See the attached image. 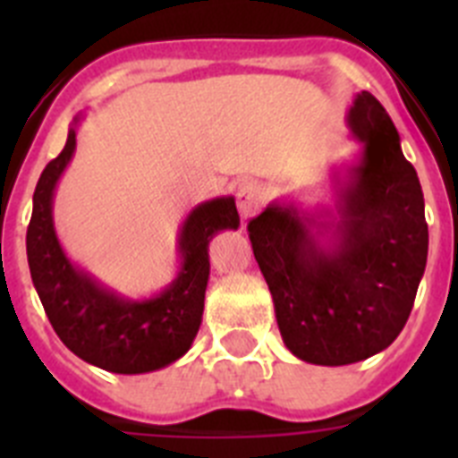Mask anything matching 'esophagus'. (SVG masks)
<instances>
[{"mask_svg": "<svg viewBox=\"0 0 458 458\" xmlns=\"http://www.w3.org/2000/svg\"><path fill=\"white\" fill-rule=\"evenodd\" d=\"M236 204L242 220H250V217L257 216L261 204H264V190H261V185H257L254 181H242L236 190Z\"/></svg>", "mask_w": 458, "mask_h": 458, "instance_id": "1", "label": "esophagus"}]
</instances>
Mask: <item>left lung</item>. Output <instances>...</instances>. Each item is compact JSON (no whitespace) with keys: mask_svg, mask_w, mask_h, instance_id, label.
<instances>
[{"mask_svg":"<svg viewBox=\"0 0 458 458\" xmlns=\"http://www.w3.org/2000/svg\"><path fill=\"white\" fill-rule=\"evenodd\" d=\"M349 128L362 156L339 183L337 216L275 201L248 225L282 339L311 365H353L387 349L411 317L427 266L422 185L390 114L362 91Z\"/></svg>","mask_w":458,"mask_h":458,"instance_id":"1","label":"left lung"}]
</instances>
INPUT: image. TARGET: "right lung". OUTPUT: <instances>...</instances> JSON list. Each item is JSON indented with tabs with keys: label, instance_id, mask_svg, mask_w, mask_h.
<instances>
[{
	"label": "right lung",
	"instance_id": "add662e5",
	"mask_svg": "<svg viewBox=\"0 0 458 458\" xmlns=\"http://www.w3.org/2000/svg\"><path fill=\"white\" fill-rule=\"evenodd\" d=\"M75 151V128L66 147L40 174L27 226V261L55 333L72 353L112 374H147L188 353L201 326L208 284V242L241 225L233 197L192 208L179 233L181 273L148 301H128L100 286L68 261L52 222L56 181Z\"/></svg>",
	"mask_w": 458,
	"mask_h": 458
}]
</instances>
